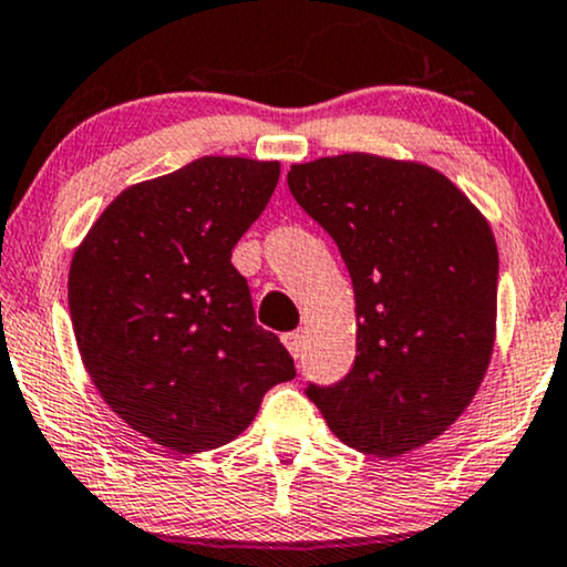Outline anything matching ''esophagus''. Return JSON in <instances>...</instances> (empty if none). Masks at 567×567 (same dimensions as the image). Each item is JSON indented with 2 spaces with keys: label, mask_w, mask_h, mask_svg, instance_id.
Wrapping results in <instances>:
<instances>
[{
  "label": "esophagus",
  "mask_w": 567,
  "mask_h": 567,
  "mask_svg": "<svg viewBox=\"0 0 567 567\" xmlns=\"http://www.w3.org/2000/svg\"><path fill=\"white\" fill-rule=\"evenodd\" d=\"M284 347L289 349V354L293 359H299L301 354V347H305V336H301V330H291V333H284Z\"/></svg>",
  "instance_id": "1"
}]
</instances>
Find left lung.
I'll return each mask as SVG.
<instances>
[{
	"label": "left lung",
	"mask_w": 567,
	"mask_h": 567,
	"mask_svg": "<svg viewBox=\"0 0 567 567\" xmlns=\"http://www.w3.org/2000/svg\"><path fill=\"white\" fill-rule=\"evenodd\" d=\"M289 189L333 237L357 299V357L307 385L333 435L395 458L445 432L487 372L497 318L489 224L435 168L343 153L291 166Z\"/></svg>",
	"instance_id": "8db88e82"
}]
</instances>
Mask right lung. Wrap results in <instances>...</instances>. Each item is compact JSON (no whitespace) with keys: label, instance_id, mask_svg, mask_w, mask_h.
<instances>
[{"label":"right lung","instance_id":"add662e5","mask_svg":"<svg viewBox=\"0 0 567 567\" xmlns=\"http://www.w3.org/2000/svg\"><path fill=\"white\" fill-rule=\"evenodd\" d=\"M278 174V161L197 158L124 189L72 257L70 318L93 385L176 453L226 445L297 374L231 266Z\"/></svg>","mask_w":567,"mask_h":567}]
</instances>
